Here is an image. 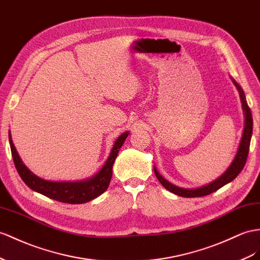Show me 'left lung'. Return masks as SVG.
Listing matches in <instances>:
<instances>
[{
  "instance_id": "1",
  "label": "left lung",
  "mask_w": 260,
  "mask_h": 260,
  "mask_svg": "<svg viewBox=\"0 0 260 260\" xmlns=\"http://www.w3.org/2000/svg\"><path fill=\"white\" fill-rule=\"evenodd\" d=\"M233 82H234V84L236 85V88L239 92V96H241L243 111L245 114V126H244L243 136L241 139V143H239V147H238L237 154L234 158V160H233L229 169L226 170L218 179H216L215 181H213L210 184H206V185H204V187L198 188V189H182V188L176 187V185L171 184L170 182H168L166 179H164L160 175H159L158 171L155 168L154 171H155V175L159 180V182H160L166 189L172 192V193H175L179 197H183V198H197V197L208 196V194L213 193V192H215L219 188H222L223 185L228 184L229 182L234 180V179L239 175V172L243 170L244 166L246 164V160H247V156H248V151H249L250 138H251V134H252V116H251V112H250L249 106H248L247 102H246V98H245L243 89L239 86V84L235 81V80H233Z\"/></svg>"
}]
</instances>
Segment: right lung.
I'll return each instance as SVG.
<instances>
[{
	"instance_id": "1",
	"label": "right lung",
	"mask_w": 260,
	"mask_h": 260,
	"mask_svg": "<svg viewBox=\"0 0 260 260\" xmlns=\"http://www.w3.org/2000/svg\"><path fill=\"white\" fill-rule=\"evenodd\" d=\"M127 136L128 132H126L116 139L108 160H106L102 169L94 177L88 179V180L77 182H52L44 180L42 178H38L27 169V167L21 160V158H19L15 149V146L13 145L11 133H9L12 157L22 180L31 190L38 192V193L48 197L50 199H54L56 201L70 204H81L89 202L91 200L101 196L108 189L112 178L113 164H114L118 151L121 149Z\"/></svg>"
}]
</instances>
